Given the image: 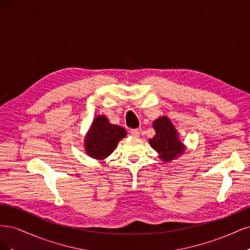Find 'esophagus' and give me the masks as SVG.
<instances>
[{
	"mask_svg": "<svg viewBox=\"0 0 250 250\" xmlns=\"http://www.w3.org/2000/svg\"><path fill=\"white\" fill-rule=\"evenodd\" d=\"M130 133H131L132 137H134V138H139V137H140V134H141V131H140L139 129H131V130H130Z\"/></svg>",
	"mask_w": 250,
	"mask_h": 250,
	"instance_id": "34e87169",
	"label": "esophagus"
}]
</instances>
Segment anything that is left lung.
Masks as SVG:
<instances>
[{
    "label": "left lung",
    "mask_w": 250,
    "mask_h": 250,
    "mask_svg": "<svg viewBox=\"0 0 250 250\" xmlns=\"http://www.w3.org/2000/svg\"><path fill=\"white\" fill-rule=\"evenodd\" d=\"M156 134L149 143L160 153L164 162L172 161L184 152V145L177 138V131L167 117L158 118L153 123Z\"/></svg>",
    "instance_id": "8db88e82"
}]
</instances>
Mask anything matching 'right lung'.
<instances>
[{
    "instance_id": "1",
    "label": "right lung",
    "mask_w": 250,
    "mask_h": 250,
    "mask_svg": "<svg viewBox=\"0 0 250 250\" xmlns=\"http://www.w3.org/2000/svg\"><path fill=\"white\" fill-rule=\"evenodd\" d=\"M125 135L126 130L124 128L110 124L104 116H98L86 135V152L93 158L102 160L116 149L119 141Z\"/></svg>"
}]
</instances>
